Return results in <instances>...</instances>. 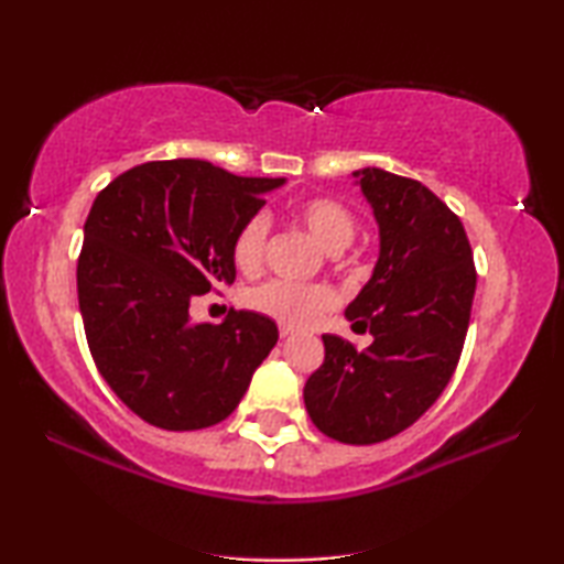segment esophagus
<instances>
[{
    "label": "esophagus",
    "instance_id": "esophagus-1",
    "mask_svg": "<svg viewBox=\"0 0 564 564\" xmlns=\"http://www.w3.org/2000/svg\"><path fill=\"white\" fill-rule=\"evenodd\" d=\"M280 335H282V337H292V335H294V327L282 325V327H280Z\"/></svg>",
    "mask_w": 564,
    "mask_h": 564
}]
</instances>
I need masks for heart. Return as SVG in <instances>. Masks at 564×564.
Instances as JSON below:
<instances>
[{
  "label": "heart",
  "mask_w": 564,
  "mask_h": 564,
  "mask_svg": "<svg viewBox=\"0 0 564 564\" xmlns=\"http://www.w3.org/2000/svg\"><path fill=\"white\" fill-rule=\"evenodd\" d=\"M297 219L330 252H340L355 237L352 212L330 196H312L307 202H302L297 206ZM267 231H270V224H267L264 214H254L252 219L241 224L231 247L234 262L241 272H257L262 267ZM247 302L249 307L276 319V323L288 327H310L337 305V292L327 284L274 280L249 292Z\"/></svg>",
  "instance_id": "b5f03b06"
}]
</instances>
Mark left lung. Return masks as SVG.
Instances as JSON below:
<instances>
[{"instance_id":"1","label":"left lung","mask_w":564,"mask_h":564,"mask_svg":"<svg viewBox=\"0 0 564 564\" xmlns=\"http://www.w3.org/2000/svg\"><path fill=\"white\" fill-rule=\"evenodd\" d=\"M352 178L378 221L380 252L345 317L372 343L358 352L323 335L305 409L325 436L368 446L409 429L444 393L469 330L476 270L464 224L421 181L383 169Z\"/></svg>"}]
</instances>
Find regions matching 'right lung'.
Returning <instances> with one entry per match:
<instances>
[{
  "mask_svg": "<svg viewBox=\"0 0 564 564\" xmlns=\"http://www.w3.org/2000/svg\"><path fill=\"white\" fill-rule=\"evenodd\" d=\"M284 178H245L209 161H151L93 202L77 259V300L100 376L151 426L227 419L276 345L274 319L231 310L221 325L188 307L237 276L234 237Z\"/></svg>",
  "mask_w": 564,
  "mask_h": 564,
  "instance_id": "1",
  "label": "right lung"
}]
</instances>
